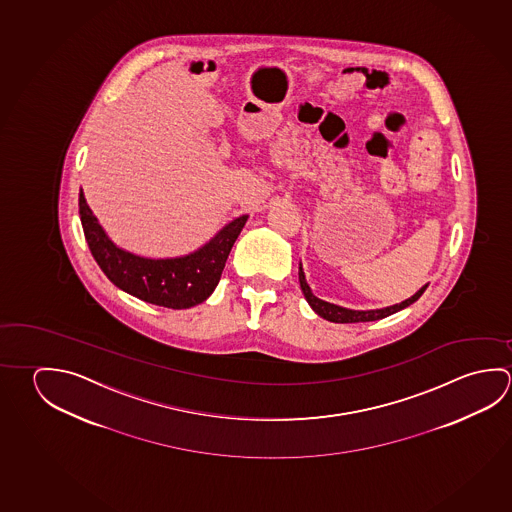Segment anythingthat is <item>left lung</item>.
I'll return each mask as SVG.
<instances>
[{
	"label": "left lung",
	"instance_id": "left-lung-1",
	"mask_svg": "<svg viewBox=\"0 0 512 512\" xmlns=\"http://www.w3.org/2000/svg\"><path fill=\"white\" fill-rule=\"evenodd\" d=\"M298 280H300V287H302L305 300L313 307L314 313L334 323L374 322V320H381V318H386V316H390V314L397 313V311H401L404 307L412 305L413 302H417L421 298L422 293L426 291V287H428V284L421 287L412 298L404 300L401 304L390 305V307H383V309H372V311H352V309H345V307H340V305L329 304L325 300H320L318 296H314L311 293V287L305 282L302 266H300V271H298Z\"/></svg>",
	"mask_w": 512,
	"mask_h": 512
}]
</instances>
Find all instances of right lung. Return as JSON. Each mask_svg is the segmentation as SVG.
Here are the masks:
<instances>
[{
    "mask_svg": "<svg viewBox=\"0 0 512 512\" xmlns=\"http://www.w3.org/2000/svg\"><path fill=\"white\" fill-rule=\"evenodd\" d=\"M79 214L91 255L106 277L129 295L169 309H189L214 293L230 250L248 219V216L237 217L210 239V243L185 257L145 259L118 248L109 239L88 207L82 190Z\"/></svg>",
    "mask_w": 512,
    "mask_h": 512,
    "instance_id": "obj_1",
    "label": "right lung"
}]
</instances>
